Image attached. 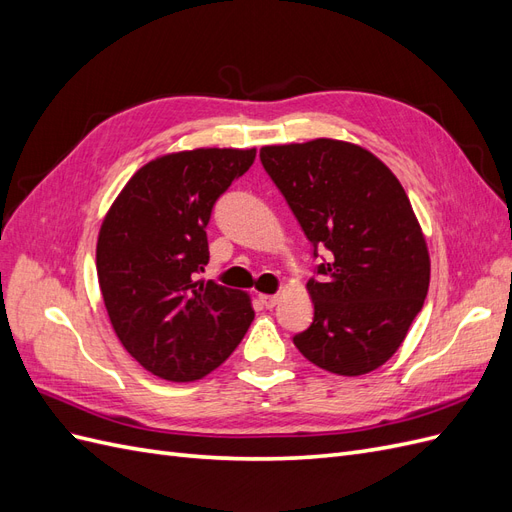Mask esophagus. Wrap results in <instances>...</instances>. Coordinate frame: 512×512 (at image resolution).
I'll return each instance as SVG.
<instances>
[{"label": "esophagus", "instance_id": "obj_1", "mask_svg": "<svg viewBox=\"0 0 512 512\" xmlns=\"http://www.w3.org/2000/svg\"><path fill=\"white\" fill-rule=\"evenodd\" d=\"M258 301L262 303V305H265V307H275L277 303H280V297H277V294H267V292H260L258 294Z\"/></svg>", "mask_w": 512, "mask_h": 512}]
</instances>
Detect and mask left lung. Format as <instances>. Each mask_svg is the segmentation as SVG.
Masks as SVG:
<instances>
[{"mask_svg": "<svg viewBox=\"0 0 512 512\" xmlns=\"http://www.w3.org/2000/svg\"><path fill=\"white\" fill-rule=\"evenodd\" d=\"M260 160L314 254L329 250L322 282H307L314 322L294 346L331 374H369L404 344L429 288L427 241L406 190L374 153L337 138L265 145Z\"/></svg>", "mask_w": 512, "mask_h": 512, "instance_id": "8db88e82", "label": "left lung"}]
</instances>
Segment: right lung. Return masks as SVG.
Instances as JSON below:
<instances>
[{
  "label": "right lung",
  "instance_id": "obj_1",
  "mask_svg": "<svg viewBox=\"0 0 512 512\" xmlns=\"http://www.w3.org/2000/svg\"><path fill=\"white\" fill-rule=\"evenodd\" d=\"M254 158V147L164 153L136 170L104 215L96 269L108 320L138 365L162 380L205 378L254 320L250 294L196 280L209 262L215 200Z\"/></svg>",
  "mask_w": 512,
  "mask_h": 512
}]
</instances>
